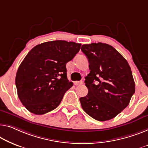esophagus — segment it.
I'll return each instance as SVG.
<instances>
[{
  "mask_svg": "<svg viewBox=\"0 0 148 148\" xmlns=\"http://www.w3.org/2000/svg\"><path fill=\"white\" fill-rule=\"evenodd\" d=\"M74 84L75 86H78V85L82 84L83 82L82 81H75L74 82Z\"/></svg>",
  "mask_w": 148,
  "mask_h": 148,
  "instance_id": "34e87169",
  "label": "esophagus"
}]
</instances>
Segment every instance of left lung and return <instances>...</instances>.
I'll list each match as a JSON object with an SVG mask.
<instances>
[{
  "instance_id": "obj_1",
  "label": "left lung",
  "mask_w": 148,
  "mask_h": 148,
  "mask_svg": "<svg viewBox=\"0 0 148 148\" xmlns=\"http://www.w3.org/2000/svg\"><path fill=\"white\" fill-rule=\"evenodd\" d=\"M81 50L87 56L90 70L84 82L88 93L80 98L82 108L96 120H111L128 106L135 93L130 66L108 44L84 45Z\"/></svg>"
}]
</instances>
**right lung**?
<instances>
[{"label": "right lung", "instance_id": "right-lung-1", "mask_svg": "<svg viewBox=\"0 0 148 148\" xmlns=\"http://www.w3.org/2000/svg\"><path fill=\"white\" fill-rule=\"evenodd\" d=\"M81 44L65 40L46 42L34 46L17 70L18 96L28 111L42 115L60 104L73 83L67 78L66 65Z\"/></svg>", "mask_w": 148, "mask_h": 148}]
</instances>
